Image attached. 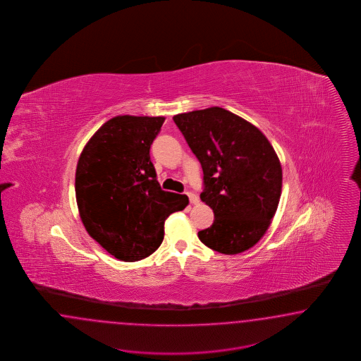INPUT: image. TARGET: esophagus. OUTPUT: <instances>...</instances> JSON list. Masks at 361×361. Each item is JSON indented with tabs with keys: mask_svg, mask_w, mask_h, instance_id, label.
Here are the masks:
<instances>
[{
	"mask_svg": "<svg viewBox=\"0 0 361 361\" xmlns=\"http://www.w3.org/2000/svg\"><path fill=\"white\" fill-rule=\"evenodd\" d=\"M186 195H188V197H189V201H190V204L196 205V204H198V202H200V198H198V196H197V195H195L193 192H186Z\"/></svg>",
	"mask_w": 361,
	"mask_h": 361,
	"instance_id": "1",
	"label": "esophagus"
}]
</instances>
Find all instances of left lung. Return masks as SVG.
Returning a JSON list of instances; mask_svg holds the SVG:
<instances>
[{"label": "left lung", "mask_w": 361, "mask_h": 361, "mask_svg": "<svg viewBox=\"0 0 361 361\" xmlns=\"http://www.w3.org/2000/svg\"><path fill=\"white\" fill-rule=\"evenodd\" d=\"M204 172L200 195L214 213L198 238L222 254L249 250L269 229L282 193V166L266 136L230 111L173 116Z\"/></svg>", "instance_id": "left-lung-1"}]
</instances>
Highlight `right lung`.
Masks as SVG:
<instances>
[{"instance_id":"obj_1","label":"right lung","mask_w":361,"mask_h":361,"mask_svg":"<svg viewBox=\"0 0 361 361\" xmlns=\"http://www.w3.org/2000/svg\"><path fill=\"white\" fill-rule=\"evenodd\" d=\"M163 116H116L104 123L80 153L75 195L82 222L99 245L124 262L159 249L164 222L185 209V195L165 192L149 149Z\"/></svg>"}]
</instances>
